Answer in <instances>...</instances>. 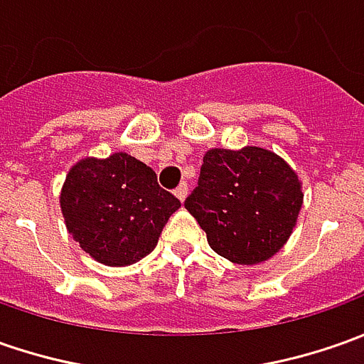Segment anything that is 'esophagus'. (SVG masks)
I'll use <instances>...</instances> for the list:
<instances>
[{"mask_svg":"<svg viewBox=\"0 0 364 364\" xmlns=\"http://www.w3.org/2000/svg\"><path fill=\"white\" fill-rule=\"evenodd\" d=\"M187 193H189V187H187V183H181V185L175 189V195H177V199H179V201H185Z\"/></svg>","mask_w":364,"mask_h":364,"instance_id":"esophagus-1","label":"esophagus"}]
</instances>
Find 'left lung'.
<instances>
[{
    "mask_svg": "<svg viewBox=\"0 0 364 364\" xmlns=\"http://www.w3.org/2000/svg\"><path fill=\"white\" fill-rule=\"evenodd\" d=\"M302 199L298 175L276 153L259 146L211 149L185 207L213 252L254 266L288 242Z\"/></svg>",
    "mask_w": 364,
    "mask_h": 364,
    "instance_id": "8db88e82",
    "label": "left lung"
}]
</instances>
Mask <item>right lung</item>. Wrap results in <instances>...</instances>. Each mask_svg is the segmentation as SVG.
Instances as JSON below:
<instances>
[{
  "instance_id": "right-lung-1",
  "label": "right lung",
  "mask_w": 364,
  "mask_h": 364,
  "mask_svg": "<svg viewBox=\"0 0 364 364\" xmlns=\"http://www.w3.org/2000/svg\"><path fill=\"white\" fill-rule=\"evenodd\" d=\"M70 235L105 266H131L149 256L181 201L161 189L157 175L127 153L82 159L60 193Z\"/></svg>"
}]
</instances>
